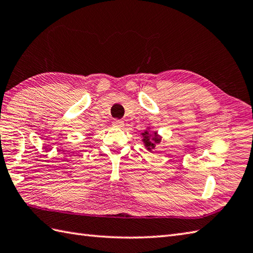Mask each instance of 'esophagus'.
Wrapping results in <instances>:
<instances>
[{
  "instance_id": "34e87169",
  "label": "esophagus",
  "mask_w": 253,
  "mask_h": 253,
  "mask_svg": "<svg viewBox=\"0 0 253 253\" xmlns=\"http://www.w3.org/2000/svg\"><path fill=\"white\" fill-rule=\"evenodd\" d=\"M112 124H113V126H114V127L121 128V127L124 126V122H123L122 120H114Z\"/></svg>"
}]
</instances>
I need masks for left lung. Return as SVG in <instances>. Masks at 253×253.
Listing matches in <instances>:
<instances>
[{
	"label": "left lung",
	"mask_w": 253,
	"mask_h": 253,
	"mask_svg": "<svg viewBox=\"0 0 253 253\" xmlns=\"http://www.w3.org/2000/svg\"><path fill=\"white\" fill-rule=\"evenodd\" d=\"M153 134H154V140L156 141V142H158V141H160V139L156 138V132H153ZM143 136H144V139H143V141H144V142H145L146 146H148V148H152V149H154V148H155V145H154V143L152 142V141H151L149 132H144V133H143Z\"/></svg>",
	"instance_id": "8db88e82"
}]
</instances>
